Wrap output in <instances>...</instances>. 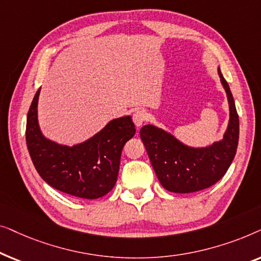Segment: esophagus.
I'll list each match as a JSON object with an SVG mask.
<instances>
[{"label": "esophagus", "mask_w": 261, "mask_h": 261, "mask_svg": "<svg viewBox=\"0 0 261 261\" xmlns=\"http://www.w3.org/2000/svg\"><path fill=\"white\" fill-rule=\"evenodd\" d=\"M147 120V114L144 110H137L133 114V122L138 128L142 126V123Z\"/></svg>", "instance_id": "obj_1"}]
</instances>
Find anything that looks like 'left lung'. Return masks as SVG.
I'll return each instance as SVG.
<instances>
[{
    "label": "left lung",
    "instance_id": "obj_1",
    "mask_svg": "<svg viewBox=\"0 0 261 261\" xmlns=\"http://www.w3.org/2000/svg\"><path fill=\"white\" fill-rule=\"evenodd\" d=\"M217 73L229 106V121L221 140L194 147L154 124H146L140 129L153 170L167 191L190 194L212 187L224 176L233 162L239 142V116L229 85L220 67Z\"/></svg>",
    "mask_w": 261,
    "mask_h": 261
}]
</instances>
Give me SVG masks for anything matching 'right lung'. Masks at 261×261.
Listing matches in <instances>:
<instances>
[{"label": "right lung", "mask_w": 261, "mask_h": 261, "mask_svg": "<svg viewBox=\"0 0 261 261\" xmlns=\"http://www.w3.org/2000/svg\"><path fill=\"white\" fill-rule=\"evenodd\" d=\"M40 89L27 115L26 142L38 173L57 190L74 197L96 199L115 187L124 144L135 134L129 115L110 120L91 138L72 146L42 134L38 120Z\"/></svg>", "instance_id": "right-lung-1"}]
</instances>
